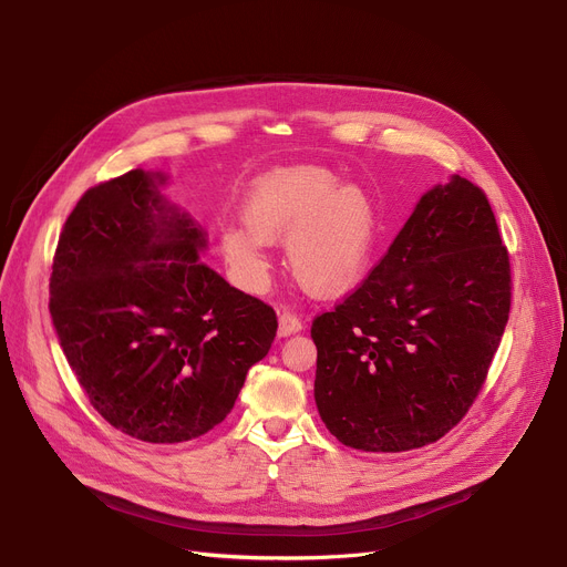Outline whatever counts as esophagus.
Segmentation results:
<instances>
[{
  "instance_id": "esophagus-1",
  "label": "esophagus",
  "mask_w": 567,
  "mask_h": 567,
  "mask_svg": "<svg viewBox=\"0 0 567 567\" xmlns=\"http://www.w3.org/2000/svg\"><path fill=\"white\" fill-rule=\"evenodd\" d=\"M298 330H303V321H300L298 317H293L291 312H282L278 317V334L280 337H289V334H293Z\"/></svg>"
}]
</instances>
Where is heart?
Returning a JSON list of instances; mask_svg holds the SVG:
<instances>
[{"instance_id": "heart-1", "label": "heart", "mask_w": 567, "mask_h": 567, "mask_svg": "<svg viewBox=\"0 0 567 567\" xmlns=\"http://www.w3.org/2000/svg\"><path fill=\"white\" fill-rule=\"evenodd\" d=\"M239 223H223L218 246L239 285L259 291L269 278V244L285 241L296 282L315 296H339L367 274L379 233L371 198L323 166H289L259 177Z\"/></svg>"}]
</instances>
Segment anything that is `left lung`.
<instances>
[{
    "label": "left lung",
    "mask_w": 567,
    "mask_h": 567,
    "mask_svg": "<svg viewBox=\"0 0 567 567\" xmlns=\"http://www.w3.org/2000/svg\"><path fill=\"white\" fill-rule=\"evenodd\" d=\"M511 312V264L485 194L461 175L420 198L369 278L312 323L315 401L360 451L420 449L474 403Z\"/></svg>",
    "instance_id": "obj_1"
}]
</instances>
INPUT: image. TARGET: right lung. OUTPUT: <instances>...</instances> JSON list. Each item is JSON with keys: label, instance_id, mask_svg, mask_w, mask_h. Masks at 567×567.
Masks as SVG:
<instances>
[{"label": "right lung", "instance_id": "obj_1", "mask_svg": "<svg viewBox=\"0 0 567 567\" xmlns=\"http://www.w3.org/2000/svg\"><path fill=\"white\" fill-rule=\"evenodd\" d=\"M130 171L82 196L59 237L50 315L70 369L118 431L175 444L220 424L269 353L274 308L200 259L207 233Z\"/></svg>", "mask_w": 567, "mask_h": 567}]
</instances>
